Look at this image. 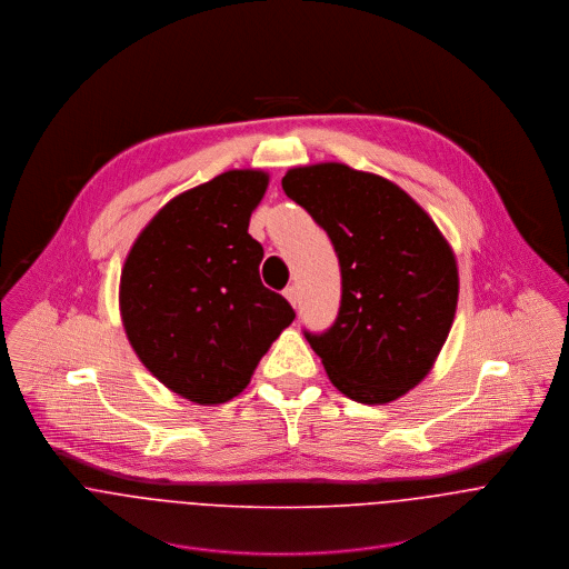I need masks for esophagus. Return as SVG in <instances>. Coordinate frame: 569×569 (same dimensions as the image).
Masks as SVG:
<instances>
[{
    "label": "esophagus",
    "mask_w": 569,
    "mask_h": 569,
    "mask_svg": "<svg viewBox=\"0 0 569 569\" xmlns=\"http://www.w3.org/2000/svg\"><path fill=\"white\" fill-rule=\"evenodd\" d=\"M284 298H287L293 307H298V289H296V287H287V289H284Z\"/></svg>",
    "instance_id": "34e87169"
}]
</instances>
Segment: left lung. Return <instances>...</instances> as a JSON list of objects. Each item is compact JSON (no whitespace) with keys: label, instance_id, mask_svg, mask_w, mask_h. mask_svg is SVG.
<instances>
[{"label":"left lung","instance_id":"left-lung-1","mask_svg":"<svg viewBox=\"0 0 569 569\" xmlns=\"http://www.w3.org/2000/svg\"><path fill=\"white\" fill-rule=\"evenodd\" d=\"M282 190L325 230L341 302L325 332L305 330L332 386L381 406L431 370L453 325L458 267L429 214L397 183L328 162L291 168Z\"/></svg>","mask_w":569,"mask_h":569}]
</instances>
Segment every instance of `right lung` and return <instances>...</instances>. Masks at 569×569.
I'll use <instances>...</instances> for the list:
<instances>
[{
    "label": "right lung",
    "instance_id": "add662e5",
    "mask_svg": "<svg viewBox=\"0 0 569 569\" xmlns=\"http://www.w3.org/2000/svg\"><path fill=\"white\" fill-rule=\"evenodd\" d=\"M260 170H228L172 201L131 247L120 313L140 361L174 395L217 406L241 395L296 311L260 282L247 234L267 190Z\"/></svg>",
    "mask_w": 569,
    "mask_h": 569
}]
</instances>
